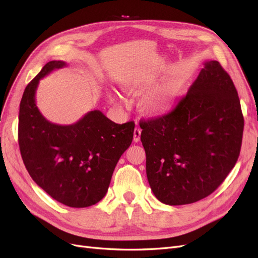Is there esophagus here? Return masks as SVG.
Returning a JSON list of instances; mask_svg holds the SVG:
<instances>
[{"label":"esophagus","mask_w":258,"mask_h":258,"mask_svg":"<svg viewBox=\"0 0 258 258\" xmlns=\"http://www.w3.org/2000/svg\"><path fill=\"white\" fill-rule=\"evenodd\" d=\"M141 134H142V130L136 127L134 130V142L135 143H138L139 141H141Z\"/></svg>","instance_id":"esophagus-1"}]
</instances>
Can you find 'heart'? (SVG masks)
I'll use <instances>...</instances> for the list:
<instances>
[{
	"label": "heart",
	"mask_w": 258,
	"mask_h": 258,
	"mask_svg": "<svg viewBox=\"0 0 258 258\" xmlns=\"http://www.w3.org/2000/svg\"><path fill=\"white\" fill-rule=\"evenodd\" d=\"M150 87L151 82L143 80L130 81V82L124 85L125 91L134 94H142L150 90ZM180 96L181 88L178 83H171L162 88V90L143 97L141 102H139V106H141L142 110L146 113L158 115L168 111L175 105V102L179 99ZM111 98L115 102L120 101V98L117 95H112Z\"/></svg>",
	"instance_id": "heart-1"
}]
</instances>
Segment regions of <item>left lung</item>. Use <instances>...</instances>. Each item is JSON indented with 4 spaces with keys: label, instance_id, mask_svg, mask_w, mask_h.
Listing matches in <instances>:
<instances>
[{
    "label": "left lung",
    "instance_id": "8db88e82",
    "mask_svg": "<svg viewBox=\"0 0 258 258\" xmlns=\"http://www.w3.org/2000/svg\"><path fill=\"white\" fill-rule=\"evenodd\" d=\"M204 67L167 114L141 120L146 173L153 195L168 205L207 198L237 162L244 120L229 75L216 60Z\"/></svg>",
    "mask_w": 258,
    "mask_h": 258
}]
</instances>
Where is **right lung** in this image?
<instances>
[{
	"mask_svg": "<svg viewBox=\"0 0 258 258\" xmlns=\"http://www.w3.org/2000/svg\"><path fill=\"white\" fill-rule=\"evenodd\" d=\"M64 61L47 62L24 92L19 108L21 158L36 185L70 208H87L107 194L117 161L133 141L134 122L116 124L99 110L71 125L47 121L36 107L40 80Z\"/></svg>",
	"mask_w": 258,
	"mask_h": 258,
	"instance_id": "add662e5",
	"label": "right lung"
}]
</instances>
